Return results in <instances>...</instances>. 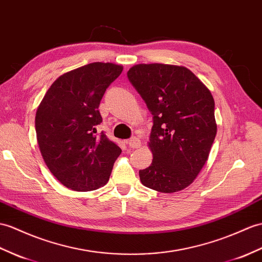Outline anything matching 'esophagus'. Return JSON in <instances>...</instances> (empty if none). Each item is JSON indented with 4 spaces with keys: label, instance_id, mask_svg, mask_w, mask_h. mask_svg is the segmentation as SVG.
<instances>
[{
    "label": "esophagus",
    "instance_id": "34e87169",
    "mask_svg": "<svg viewBox=\"0 0 262 262\" xmlns=\"http://www.w3.org/2000/svg\"><path fill=\"white\" fill-rule=\"evenodd\" d=\"M127 144H128L130 148H138L141 146V141L137 137H132L127 141Z\"/></svg>",
    "mask_w": 262,
    "mask_h": 262
}]
</instances>
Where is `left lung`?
<instances>
[{
  "label": "left lung",
  "instance_id": "left-lung-1",
  "mask_svg": "<svg viewBox=\"0 0 262 262\" xmlns=\"http://www.w3.org/2000/svg\"><path fill=\"white\" fill-rule=\"evenodd\" d=\"M127 78L153 115V161L139 169L143 185L162 193L183 190L204 166L214 142L213 97L185 67L136 64Z\"/></svg>",
  "mask_w": 262,
  "mask_h": 262
}]
</instances>
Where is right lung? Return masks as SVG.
Listing matches in <instances>:
<instances>
[{
	"label": "right lung",
	"mask_w": 262,
	"mask_h": 262,
	"mask_svg": "<svg viewBox=\"0 0 262 262\" xmlns=\"http://www.w3.org/2000/svg\"><path fill=\"white\" fill-rule=\"evenodd\" d=\"M123 67L94 62L60 76L49 88L35 115V132L42 157L66 187L94 191L105 185L119 146L105 132L99 103Z\"/></svg>",
	"instance_id": "right-lung-1"
}]
</instances>
